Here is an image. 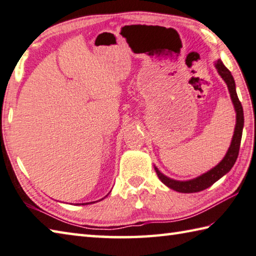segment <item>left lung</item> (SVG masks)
I'll use <instances>...</instances> for the list:
<instances>
[{"label":"left lung","instance_id":"obj_1","mask_svg":"<svg viewBox=\"0 0 256 256\" xmlns=\"http://www.w3.org/2000/svg\"><path fill=\"white\" fill-rule=\"evenodd\" d=\"M217 72L222 76V80H225L228 87L230 98L233 100L234 108L236 110V126L233 136V140H232L230 146L227 151L226 156H224L220 164H218L215 168L209 170L208 172L202 174L196 179L188 180V181H176L174 179H170L164 174H162L159 170L156 168V172L159 176V179L164 182L166 186H168L169 188L176 190V192H184V194H190V192H198L202 190H205L208 187H210L212 184H215L218 179H220L222 176L226 174L228 171L233 168L234 164L236 162V159L238 156L240 152V146L242 140V133H243V126H244V113L243 108L236 94L235 90V80L233 76H232L230 72L225 67V64L222 62V60H218L216 62Z\"/></svg>","mask_w":256,"mask_h":256}]
</instances>
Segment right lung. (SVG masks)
Here are the masks:
<instances>
[{
    "mask_svg": "<svg viewBox=\"0 0 256 256\" xmlns=\"http://www.w3.org/2000/svg\"><path fill=\"white\" fill-rule=\"evenodd\" d=\"M82 205H84V204H82Z\"/></svg>",
    "mask_w": 256,
    "mask_h": 256,
    "instance_id": "1",
    "label": "right lung"
}]
</instances>
